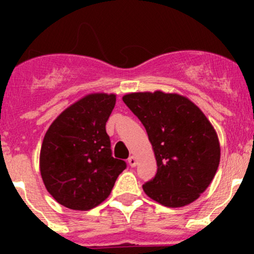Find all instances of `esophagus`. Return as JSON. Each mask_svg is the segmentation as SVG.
<instances>
[{"instance_id": "1", "label": "esophagus", "mask_w": 254, "mask_h": 254, "mask_svg": "<svg viewBox=\"0 0 254 254\" xmlns=\"http://www.w3.org/2000/svg\"><path fill=\"white\" fill-rule=\"evenodd\" d=\"M127 162H129L130 167H135V166L137 165V158L135 157V156H130V157L127 158Z\"/></svg>"}]
</instances>
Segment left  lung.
I'll use <instances>...</instances> for the list:
<instances>
[{
	"label": "left lung",
	"instance_id": "1",
	"mask_svg": "<svg viewBox=\"0 0 254 254\" xmlns=\"http://www.w3.org/2000/svg\"><path fill=\"white\" fill-rule=\"evenodd\" d=\"M123 101L145 127L157 162L155 178L142 186L146 195L168 207L196 200L220 163L219 137L205 114L178 93L135 92Z\"/></svg>",
	"mask_w": 254,
	"mask_h": 254
}]
</instances>
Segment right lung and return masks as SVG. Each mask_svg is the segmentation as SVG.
Instances as JSON below:
<instances>
[{
  "mask_svg": "<svg viewBox=\"0 0 254 254\" xmlns=\"http://www.w3.org/2000/svg\"><path fill=\"white\" fill-rule=\"evenodd\" d=\"M117 96L91 93L65 109L49 127L40 150V175L61 205L93 209L111 194L127 163L112 156L106 123Z\"/></svg>",
  "mask_w": 254,
  "mask_h": 254,
  "instance_id": "obj_1",
  "label": "right lung"
}]
</instances>
